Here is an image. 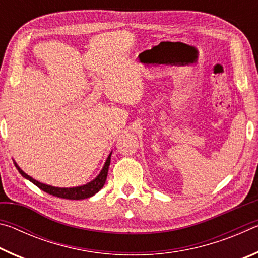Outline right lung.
Segmentation results:
<instances>
[{"mask_svg": "<svg viewBox=\"0 0 258 258\" xmlns=\"http://www.w3.org/2000/svg\"><path fill=\"white\" fill-rule=\"evenodd\" d=\"M110 157H111V152L110 155L108 156V158L104 163L103 167L101 169V172L98 174V176L93 178L92 181H90L89 183L83 185H78V186H73V187H59V186H52L49 184H45V183H42L40 181L35 180L32 176H29L28 174H26L23 169H21L18 164L14 160V164L16 166V168L18 169V172L23 175L26 180H29L32 183H34L35 185L40 187L41 190H43L46 194L55 196L58 198H63V199H71V200H80V199H85V198H90L94 196L97 192L102 189L104 183H106L107 180V175H108V169H109V165H110Z\"/></svg>", "mask_w": 258, "mask_h": 258, "instance_id": "right-lung-1", "label": "right lung"}]
</instances>
